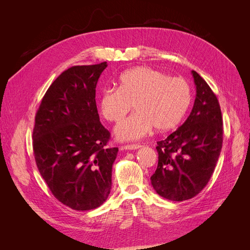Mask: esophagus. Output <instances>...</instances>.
I'll return each instance as SVG.
<instances>
[{
    "instance_id": "obj_1",
    "label": "esophagus",
    "mask_w": 250,
    "mask_h": 250,
    "mask_svg": "<svg viewBox=\"0 0 250 250\" xmlns=\"http://www.w3.org/2000/svg\"><path fill=\"white\" fill-rule=\"evenodd\" d=\"M141 146L140 145H126V146H124V148L125 150H135V149H138Z\"/></svg>"
}]
</instances>
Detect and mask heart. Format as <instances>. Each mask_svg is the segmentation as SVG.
I'll list each match as a JSON object with an SVG mask.
<instances>
[{
    "label": "heart",
    "instance_id": "1",
    "mask_svg": "<svg viewBox=\"0 0 250 250\" xmlns=\"http://www.w3.org/2000/svg\"><path fill=\"white\" fill-rule=\"evenodd\" d=\"M191 102L192 90L186 80L139 66L121 75L119 89H104L98 104L109 122H120L133 105L135 113L117 125L115 134L119 140H136L152 127L157 132L176 128Z\"/></svg>",
    "mask_w": 250,
    "mask_h": 250
}]
</instances>
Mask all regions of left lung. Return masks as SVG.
Segmentation results:
<instances>
[{"instance_id": "8db88e82", "label": "left lung", "mask_w": 250, "mask_h": 250, "mask_svg": "<svg viewBox=\"0 0 250 250\" xmlns=\"http://www.w3.org/2000/svg\"><path fill=\"white\" fill-rule=\"evenodd\" d=\"M192 75L196 86L193 109L180 127L157 141L158 165L150 177L159 196L176 202L189 200L205 188L223 146L219 101L196 71Z\"/></svg>"}]
</instances>
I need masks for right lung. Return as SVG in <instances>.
<instances>
[{"mask_svg": "<svg viewBox=\"0 0 250 250\" xmlns=\"http://www.w3.org/2000/svg\"><path fill=\"white\" fill-rule=\"evenodd\" d=\"M106 62L73 66L50 85L35 116L33 153L54 197L75 210L100 207L112 189L118 147L100 122L96 86Z\"/></svg>", "mask_w": 250, "mask_h": 250, "instance_id": "obj_1", "label": "right lung"}]
</instances>
